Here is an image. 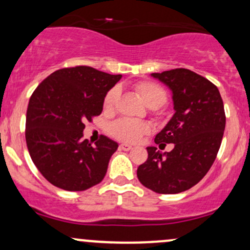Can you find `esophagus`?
Segmentation results:
<instances>
[{"mask_svg": "<svg viewBox=\"0 0 250 250\" xmlns=\"http://www.w3.org/2000/svg\"><path fill=\"white\" fill-rule=\"evenodd\" d=\"M120 150H124V151H128V150L132 149V146L130 144H120Z\"/></svg>", "mask_w": 250, "mask_h": 250, "instance_id": "34e87169", "label": "esophagus"}]
</instances>
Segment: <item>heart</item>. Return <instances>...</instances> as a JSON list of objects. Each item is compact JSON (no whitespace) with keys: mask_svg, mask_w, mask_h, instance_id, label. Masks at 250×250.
<instances>
[{"mask_svg":"<svg viewBox=\"0 0 250 250\" xmlns=\"http://www.w3.org/2000/svg\"><path fill=\"white\" fill-rule=\"evenodd\" d=\"M137 94L142 99L146 107L157 109L162 107L167 101V93L161 85L154 82H141L135 87ZM119 96V88H113L107 93L104 100V107L106 111H111L114 107ZM151 127L147 123L133 122L128 119H119L114 122L109 127L111 135L125 143H137L142 137L150 132Z\"/></svg>","mask_w":250,"mask_h":250,"instance_id":"obj_1","label":"heart"}]
</instances>
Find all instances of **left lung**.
<instances>
[{"instance_id":"8db88e82","label":"left lung","mask_w":250,"mask_h":250,"mask_svg":"<svg viewBox=\"0 0 250 250\" xmlns=\"http://www.w3.org/2000/svg\"><path fill=\"white\" fill-rule=\"evenodd\" d=\"M151 77L171 92L174 114L155 137L161 152L147 146V160L137 169L146 188L161 194H176L197 185L210 170L221 146L225 128L224 104L218 88L205 77L188 70L154 72Z\"/></svg>"}]
</instances>
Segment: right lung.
Wrapping results in <instances>:
<instances>
[{"mask_svg":"<svg viewBox=\"0 0 250 250\" xmlns=\"http://www.w3.org/2000/svg\"><path fill=\"white\" fill-rule=\"evenodd\" d=\"M122 75L90 66L57 70L38 85L26 114V143L32 161L58 188L79 192L103 181L118 143L103 136L83 139L85 120L101 114L107 93Z\"/></svg>","mask_w":250,"mask_h":250,"instance_id":"right-lung-1","label":"right lung"}]
</instances>
